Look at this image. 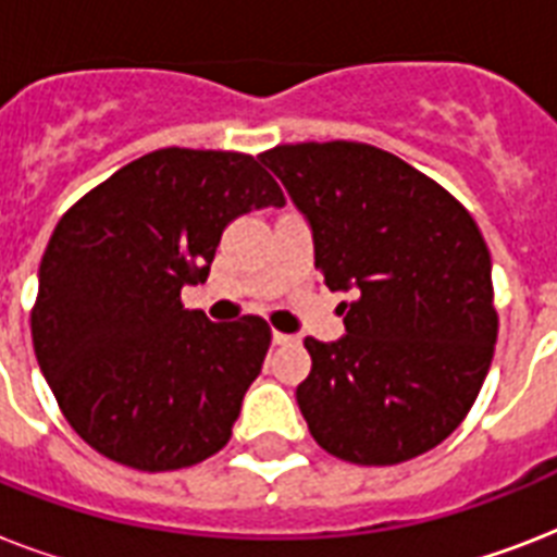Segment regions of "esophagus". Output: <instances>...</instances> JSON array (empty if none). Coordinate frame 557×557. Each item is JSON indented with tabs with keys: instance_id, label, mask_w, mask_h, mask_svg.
I'll return each mask as SVG.
<instances>
[{
	"instance_id": "1",
	"label": "esophagus",
	"mask_w": 557,
	"mask_h": 557,
	"mask_svg": "<svg viewBox=\"0 0 557 557\" xmlns=\"http://www.w3.org/2000/svg\"><path fill=\"white\" fill-rule=\"evenodd\" d=\"M271 341H274L277 347H286V344H292V341H295V338H292V335H286V332L274 330V332H271Z\"/></svg>"
}]
</instances>
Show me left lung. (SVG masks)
<instances>
[{
  "label": "left lung",
  "instance_id": "8db88e82",
  "mask_svg": "<svg viewBox=\"0 0 557 557\" xmlns=\"http://www.w3.org/2000/svg\"><path fill=\"white\" fill-rule=\"evenodd\" d=\"M260 161L312 225L314 269L347 335L306 338L297 387L309 433L332 457L396 466L466 419L497 341L492 253L462 205L393 152L358 141L280 144Z\"/></svg>",
  "mask_w": 557,
  "mask_h": 557
}]
</instances>
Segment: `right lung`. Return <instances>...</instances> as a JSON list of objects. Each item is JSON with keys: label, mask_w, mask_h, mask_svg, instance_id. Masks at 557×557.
I'll use <instances>...</instances> for the list:
<instances>
[{"label": "right lung", "mask_w": 557, "mask_h": 557, "mask_svg": "<svg viewBox=\"0 0 557 557\" xmlns=\"http://www.w3.org/2000/svg\"><path fill=\"white\" fill-rule=\"evenodd\" d=\"M283 208L245 152H147L65 210L39 262L30 338L77 436L121 466L176 471L231 440L260 375L269 323H213L182 306L227 222Z\"/></svg>", "instance_id": "obj_1"}]
</instances>
